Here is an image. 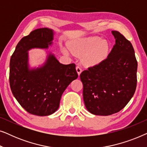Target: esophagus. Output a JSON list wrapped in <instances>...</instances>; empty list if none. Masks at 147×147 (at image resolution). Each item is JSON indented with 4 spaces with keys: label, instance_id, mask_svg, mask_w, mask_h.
Returning a JSON list of instances; mask_svg holds the SVG:
<instances>
[{
    "label": "esophagus",
    "instance_id": "esophagus-1",
    "mask_svg": "<svg viewBox=\"0 0 147 147\" xmlns=\"http://www.w3.org/2000/svg\"><path fill=\"white\" fill-rule=\"evenodd\" d=\"M76 69V71H77V73L78 74V76H80V74H81L82 71V69H81V67H80V66H77Z\"/></svg>",
    "mask_w": 147,
    "mask_h": 147
}]
</instances>
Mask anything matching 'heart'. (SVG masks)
Wrapping results in <instances>:
<instances>
[{"label": "heart", "mask_w": 147, "mask_h": 147, "mask_svg": "<svg viewBox=\"0 0 147 147\" xmlns=\"http://www.w3.org/2000/svg\"><path fill=\"white\" fill-rule=\"evenodd\" d=\"M71 51L78 56H83L86 65H95L105 59L108 52V45L98 37L84 38L74 42L69 46ZM64 53H67L64 50Z\"/></svg>", "instance_id": "1"}]
</instances>
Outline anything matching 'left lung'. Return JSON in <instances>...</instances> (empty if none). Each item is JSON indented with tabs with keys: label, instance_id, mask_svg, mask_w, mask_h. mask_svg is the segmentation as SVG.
Segmentation results:
<instances>
[{
	"label": "left lung",
	"instance_id": "obj_1",
	"mask_svg": "<svg viewBox=\"0 0 147 147\" xmlns=\"http://www.w3.org/2000/svg\"><path fill=\"white\" fill-rule=\"evenodd\" d=\"M115 45L108 57L80 74L86 108L94 115L108 116L128 103L136 88L137 61L130 42L112 31Z\"/></svg>",
	"mask_w": 147,
	"mask_h": 147
}]
</instances>
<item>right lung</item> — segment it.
Returning <instances> with one entry per match:
<instances>
[{
	"instance_id": "right-lung-1",
	"label": "right lung",
	"mask_w": 147,
	"mask_h": 147,
	"mask_svg": "<svg viewBox=\"0 0 147 147\" xmlns=\"http://www.w3.org/2000/svg\"><path fill=\"white\" fill-rule=\"evenodd\" d=\"M53 31L41 28L22 38L10 61L9 82L13 96L29 113L48 116L58 109L62 94L77 79L76 65L60 63L53 54H48L45 63L30 69L28 51L48 49L53 43Z\"/></svg>"
}]
</instances>
